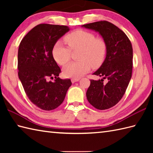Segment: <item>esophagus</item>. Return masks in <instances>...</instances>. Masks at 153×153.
Masks as SVG:
<instances>
[{
    "mask_svg": "<svg viewBox=\"0 0 153 153\" xmlns=\"http://www.w3.org/2000/svg\"><path fill=\"white\" fill-rule=\"evenodd\" d=\"M79 80H80L79 78H72L71 79V82L75 83V82H78V81H79Z\"/></svg>",
    "mask_w": 153,
    "mask_h": 153,
    "instance_id": "obj_1",
    "label": "esophagus"
}]
</instances>
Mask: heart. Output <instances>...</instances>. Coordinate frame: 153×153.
Instances as JSON below:
<instances>
[{
	"instance_id": "b5f03b06",
	"label": "heart",
	"mask_w": 153,
	"mask_h": 153,
	"mask_svg": "<svg viewBox=\"0 0 153 153\" xmlns=\"http://www.w3.org/2000/svg\"><path fill=\"white\" fill-rule=\"evenodd\" d=\"M64 40L71 50L79 49V61L72 62L64 68L65 76L79 78L88 72L91 67H99L105 59L107 46L102 38L95 37L91 32L76 30L67 35ZM53 58L58 64L65 65L71 58V50L62 41H57L52 51Z\"/></svg>"
}]
</instances>
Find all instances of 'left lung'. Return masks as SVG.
<instances>
[{
    "instance_id": "left-lung-1",
    "label": "left lung",
    "mask_w": 153,
    "mask_h": 153,
    "mask_svg": "<svg viewBox=\"0 0 153 153\" xmlns=\"http://www.w3.org/2000/svg\"><path fill=\"white\" fill-rule=\"evenodd\" d=\"M82 27L99 33L106 43L105 59L93 73L102 79L91 80L86 96L89 102L97 109H108L122 98L130 82L132 45L124 32L107 21L91 23ZM105 79H108L106 84L103 82Z\"/></svg>"
}]
</instances>
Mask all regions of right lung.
I'll return each instance as SVG.
<instances>
[{
	"label": "right lung",
	"mask_w": 153,
	"mask_h": 153,
	"mask_svg": "<svg viewBox=\"0 0 153 153\" xmlns=\"http://www.w3.org/2000/svg\"><path fill=\"white\" fill-rule=\"evenodd\" d=\"M70 31L66 25L39 24L23 38L18 53V77L28 98L42 110L60 106L71 85L58 77L61 70L52 51L60 38ZM55 78L53 82L49 79Z\"/></svg>",
	"instance_id": "obj_1"
}]
</instances>
